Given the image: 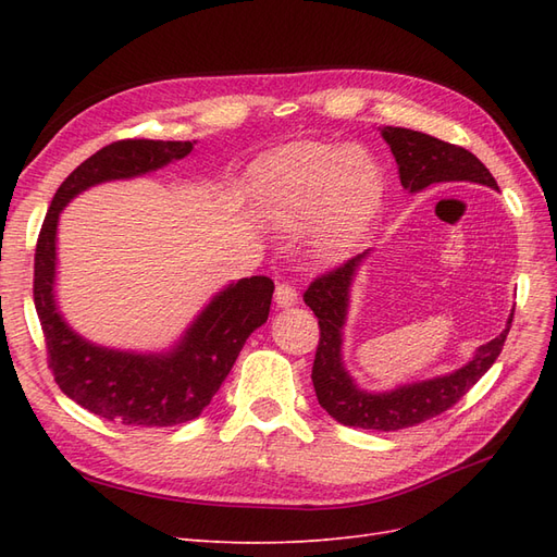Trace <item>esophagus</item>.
Listing matches in <instances>:
<instances>
[{
    "instance_id": "1",
    "label": "esophagus",
    "mask_w": 557,
    "mask_h": 557,
    "mask_svg": "<svg viewBox=\"0 0 557 557\" xmlns=\"http://www.w3.org/2000/svg\"><path fill=\"white\" fill-rule=\"evenodd\" d=\"M274 301L281 309H288L297 305V290L288 283H278L276 285V293H274Z\"/></svg>"
}]
</instances>
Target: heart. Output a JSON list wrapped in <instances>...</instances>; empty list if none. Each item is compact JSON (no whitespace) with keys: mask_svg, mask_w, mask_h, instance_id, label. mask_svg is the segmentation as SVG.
<instances>
[{"mask_svg":"<svg viewBox=\"0 0 557 557\" xmlns=\"http://www.w3.org/2000/svg\"><path fill=\"white\" fill-rule=\"evenodd\" d=\"M252 190L278 227L313 223L315 252L332 258L360 237L376 209L381 178L374 158L360 146L293 144L258 164Z\"/></svg>","mask_w":557,"mask_h":557,"instance_id":"1","label":"heart"}]
</instances>
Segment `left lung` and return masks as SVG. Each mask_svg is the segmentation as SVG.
<instances>
[{
  "mask_svg": "<svg viewBox=\"0 0 557 557\" xmlns=\"http://www.w3.org/2000/svg\"><path fill=\"white\" fill-rule=\"evenodd\" d=\"M381 134L393 150L399 181L409 193H420L428 185L448 181L481 183L497 190V181L485 170V164L462 146L446 144L430 137V134L407 127H381ZM367 252H360V256L330 269L323 276L313 278L305 293L307 307H311L315 313L320 327L311 381L320 407L334 420H339L342 425L395 432L425 423V420L448 411L455 401L465 397L469 387L499 358L502 346L511 330L513 313L509 315L504 332L495 336L493 342L483 344L476 350L474 360L460 367L458 372L399 385L391 393H364L352 383L342 362V330L348 311V290Z\"/></svg>",
  "mask_w": 557,
  "mask_h": 557,
  "instance_id": "1",
  "label": "left lung"
}]
</instances>
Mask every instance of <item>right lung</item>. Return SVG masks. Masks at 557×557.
Masks as SVG:
<instances>
[{
  "label": "right lung",
  "mask_w": 557,
  "mask_h": 557,
  "mask_svg": "<svg viewBox=\"0 0 557 557\" xmlns=\"http://www.w3.org/2000/svg\"><path fill=\"white\" fill-rule=\"evenodd\" d=\"M195 141L123 139L104 146L62 181L35 252V307L46 336L48 367L60 391L83 409L121 425L172 428L209 407L252 330L267 323L274 281L250 276L230 283L197 315L170 352H123L78 336L58 311L55 234L60 211L90 185L156 172L181 160Z\"/></svg>",
  "instance_id": "add662e5"
}]
</instances>
